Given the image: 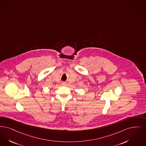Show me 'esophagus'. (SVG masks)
<instances>
[{"mask_svg":"<svg viewBox=\"0 0 146 146\" xmlns=\"http://www.w3.org/2000/svg\"><path fill=\"white\" fill-rule=\"evenodd\" d=\"M62 84H63V85H65V84H66V82H63Z\"/></svg>","mask_w":146,"mask_h":146,"instance_id":"1","label":"esophagus"}]
</instances>
